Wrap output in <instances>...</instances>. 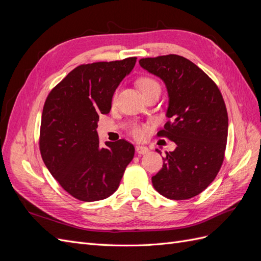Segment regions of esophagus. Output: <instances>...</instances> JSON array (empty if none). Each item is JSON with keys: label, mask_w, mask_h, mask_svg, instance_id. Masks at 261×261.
I'll list each match as a JSON object with an SVG mask.
<instances>
[{"label": "esophagus", "mask_w": 261, "mask_h": 261, "mask_svg": "<svg viewBox=\"0 0 261 261\" xmlns=\"http://www.w3.org/2000/svg\"><path fill=\"white\" fill-rule=\"evenodd\" d=\"M135 149H136V152L139 153V154H146V153L149 152L148 147L143 146V145H137Z\"/></svg>", "instance_id": "1"}]
</instances>
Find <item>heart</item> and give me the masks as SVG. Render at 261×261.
<instances>
[{
  "label": "heart",
  "instance_id": "heart-1",
  "mask_svg": "<svg viewBox=\"0 0 261 261\" xmlns=\"http://www.w3.org/2000/svg\"><path fill=\"white\" fill-rule=\"evenodd\" d=\"M138 86H139V89L141 90V92H143V93L146 92L147 90L152 89V88H160L159 84H158L154 80H152V78H148V77H144V78H141V80H139ZM146 130L147 129H146V127H144V126L135 125V126H133V127H132L130 134L135 138L140 139V138H143L145 136Z\"/></svg>",
  "mask_w": 261,
  "mask_h": 261
}]
</instances>
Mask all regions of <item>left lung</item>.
<instances>
[{
    "label": "left lung",
    "instance_id": "obj_1",
    "mask_svg": "<svg viewBox=\"0 0 261 261\" xmlns=\"http://www.w3.org/2000/svg\"><path fill=\"white\" fill-rule=\"evenodd\" d=\"M139 65L167 87L170 121L158 135L176 145L165 152L152 185L169 199L192 198L216 178L224 159L228 118L222 94L203 70L179 55L141 59Z\"/></svg>",
    "mask_w": 261,
    "mask_h": 261
}]
</instances>
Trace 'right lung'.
<instances>
[{"label": "right lung", "mask_w": 261, "mask_h": 261, "mask_svg": "<svg viewBox=\"0 0 261 261\" xmlns=\"http://www.w3.org/2000/svg\"><path fill=\"white\" fill-rule=\"evenodd\" d=\"M136 58L98 62L73 69L49 93L42 111L40 152L52 176L82 201L111 196L120 186L135 148L124 139L99 143L100 114L111 110L120 83Z\"/></svg>", "instance_id": "obj_1"}]
</instances>
